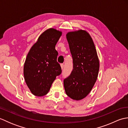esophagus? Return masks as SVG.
<instances>
[{"mask_svg": "<svg viewBox=\"0 0 128 128\" xmlns=\"http://www.w3.org/2000/svg\"><path fill=\"white\" fill-rule=\"evenodd\" d=\"M60 66H61V68H62V69H63V68H64V64H60Z\"/></svg>", "mask_w": 128, "mask_h": 128, "instance_id": "obj_1", "label": "esophagus"}]
</instances>
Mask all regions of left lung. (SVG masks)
<instances>
[{
  "instance_id": "left-lung-1",
  "label": "left lung",
  "mask_w": 128,
  "mask_h": 128,
  "mask_svg": "<svg viewBox=\"0 0 128 128\" xmlns=\"http://www.w3.org/2000/svg\"><path fill=\"white\" fill-rule=\"evenodd\" d=\"M66 39L72 57L73 69L64 80L66 94L79 100L86 97L97 80L100 62L95 46L88 32L79 30L67 33Z\"/></svg>"
}]
</instances>
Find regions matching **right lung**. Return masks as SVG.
Returning a JSON list of instances; mask_svg holds the SVG:
<instances>
[{
    "label": "right lung",
    "instance_id": "right-lung-1",
    "mask_svg": "<svg viewBox=\"0 0 128 128\" xmlns=\"http://www.w3.org/2000/svg\"><path fill=\"white\" fill-rule=\"evenodd\" d=\"M62 34V31L55 28L47 30L28 54L24 66V78L34 96L47 94L56 76L61 74V67L56 61L58 53L55 48Z\"/></svg>",
    "mask_w": 128,
    "mask_h": 128
}]
</instances>
